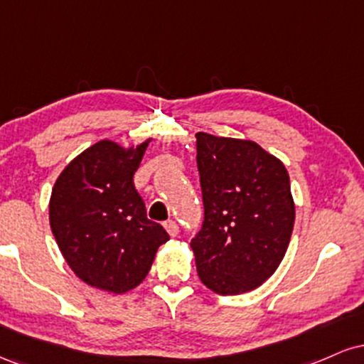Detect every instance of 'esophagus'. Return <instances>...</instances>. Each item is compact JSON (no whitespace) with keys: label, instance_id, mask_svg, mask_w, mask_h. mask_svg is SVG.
I'll return each mask as SVG.
<instances>
[{"label":"esophagus","instance_id":"obj_1","mask_svg":"<svg viewBox=\"0 0 364 364\" xmlns=\"http://www.w3.org/2000/svg\"><path fill=\"white\" fill-rule=\"evenodd\" d=\"M164 228H166V231H168L173 237L179 235V225H178L176 220H166Z\"/></svg>","mask_w":364,"mask_h":364}]
</instances>
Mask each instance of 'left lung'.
<instances>
[{
    "label": "left lung",
    "mask_w": 364,
    "mask_h": 364,
    "mask_svg": "<svg viewBox=\"0 0 364 364\" xmlns=\"http://www.w3.org/2000/svg\"><path fill=\"white\" fill-rule=\"evenodd\" d=\"M203 223L190 246L208 289L232 296L262 286L286 255L294 202L277 157L250 140L196 133Z\"/></svg>",
    "instance_id": "8db88e82"
}]
</instances>
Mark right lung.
<instances>
[{"label":"right lung","instance_id":"1","mask_svg":"<svg viewBox=\"0 0 364 364\" xmlns=\"http://www.w3.org/2000/svg\"><path fill=\"white\" fill-rule=\"evenodd\" d=\"M147 145L127 150L97 141L66 166L49 202L53 235L73 272L114 294L139 286L169 240L161 224L147 219L133 185Z\"/></svg>","mask_w":364,"mask_h":364}]
</instances>
